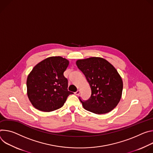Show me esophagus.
<instances>
[{"label": "esophagus", "mask_w": 153, "mask_h": 153, "mask_svg": "<svg viewBox=\"0 0 153 153\" xmlns=\"http://www.w3.org/2000/svg\"><path fill=\"white\" fill-rule=\"evenodd\" d=\"M79 94H80V91H79V90H78V91H76L75 92V94L76 95H78Z\"/></svg>", "instance_id": "1"}]
</instances>
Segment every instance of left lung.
Here are the masks:
<instances>
[{
  "instance_id": "obj_1",
  "label": "left lung",
  "mask_w": 153,
  "mask_h": 153,
  "mask_svg": "<svg viewBox=\"0 0 153 153\" xmlns=\"http://www.w3.org/2000/svg\"><path fill=\"white\" fill-rule=\"evenodd\" d=\"M76 64L91 89V95L88 100L79 97L83 108L97 114L111 111L119 103L123 90L122 79L115 67L98 57L79 59Z\"/></svg>"
}]
</instances>
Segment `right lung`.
Returning a JSON list of instances; mask_svg holds the SVG:
<instances>
[{"instance_id":"1","label":"right lung","mask_w":153,"mask_h":153,"mask_svg":"<svg viewBox=\"0 0 153 153\" xmlns=\"http://www.w3.org/2000/svg\"><path fill=\"white\" fill-rule=\"evenodd\" d=\"M69 61L52 56L34 67L27 80V95L33 106L44 112L61 108L67 98L74 93L68 91V80L64 72Z\"/></svg>"}]
</instances>
